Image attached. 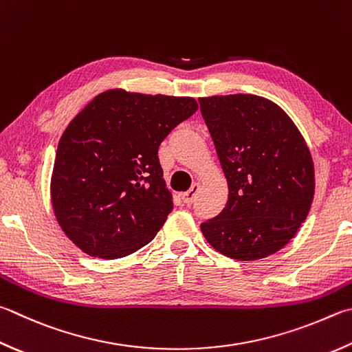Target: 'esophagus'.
Listing matches in <instances>:
<instances>
[{"instance_id": "34e87169", "label": "esophagus", "mask_w": 352, "mask_h": 352, "mask_svg": "<svg viewBox=\"0 0 352 352\" xmlns=\"http://www.w3.org/2000/svg\"><path fill=\"white\" fill-rule=\"evenodd\" d=\"M198 189H200V184H198V183H194L192 186H190V189H189V190H186V192H183V194H182L183 201L186 203V204H190V203H192V201L195 200V195H197V192H198Z\"/></svg>"}]
</instances>
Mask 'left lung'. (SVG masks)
<instances>
[{"mask_svg": "<svg viewBox=\"0 0 352 352\" xmlns=\"http://www.w3.org/2000/svg\"><path fill=\"white\" fill-rule=\"evenodd\" d=\"M198 101L229 188L226 208L201 225L204 239L234 260L276 254L297 234L314 198L308 144L289 115L265 97Z\"/></svg>", "mask_w": 352, "mask_h": 352, "instance_id": "left-lung-1", "label": "left lung"}]
</instances>
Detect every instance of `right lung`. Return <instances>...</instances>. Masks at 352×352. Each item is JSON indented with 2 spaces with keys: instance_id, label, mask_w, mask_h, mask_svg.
<instances>
[{
  "instance_id": "1",
  "label": "right lung",
  "mask_w": 352,
  "mask_h": 352,
  "mask_svg": "<svg viewBox=\"0 0 352 352\" xmlns=\"http://www.w3.org/2000/svg\"><path fill=\"white\" fill-rule=\"evenodd\" d=\"M197 109L192 97L117 87L70 121L56 148L50 200L74 245L115 260L154 240L174 209L158 146Z\"/></svg>"
}]
</instances>
